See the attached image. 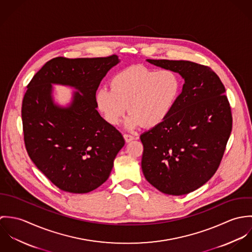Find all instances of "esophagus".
<instances>
[{"instance_id": "esophagus-1", "label": "esophagus", "mask_w": 252, "mask_h": 252, "mask_svg": "<svg viewBox=\"0 0 252 252\" xmlns=\"http://www.w3.org/2000/svg\"><path fill=\"white\" fill-rule=\"evenodd\" d=\"M124 139H125L126 143H129V142L133 141L135 139V137L133 135H130V134H124Z\"/></svg>"}]
</instances>
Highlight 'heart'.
Listing matches in <instances>:
<instances>
[{
  "instance_id": "heart-1",
  "label": "heart",
  "mask_w": 252,
  "mask_h": 252,
  "mask_svg": "<svg viewBox=\"0 0 252 252\" xmlns=\"http://www.w3.org/2000/svg\"><path fill=\"white\" fill-rule=\"evenodd\" d=\"M111 88L101 87L96 94L98 108L111 125L120 122L127 108L128 128L141 124L152 128L171 113L180 96L179 75L169 69L152 70L144 66L128 67L113 75Z\"/></svg>"
}]
</instances>
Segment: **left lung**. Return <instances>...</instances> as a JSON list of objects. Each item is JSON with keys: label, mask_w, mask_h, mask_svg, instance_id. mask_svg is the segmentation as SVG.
I'll use <instances>...</instances> for the list:
<instances>
[{"label": "left lung", "mask_w": 252, "mask_h": 252, "mask_svg": "<svg viewBox=\"0 0 252 252\" xmlns=\"http://www.w3.org/2000/svg\"><path fill=\"white\" fill-rule=\"evenodd\" d=\"M146 61L179 72L184 84L169 116L141 135L144 178L162 193L188 194L210 180L222 160L233 121L225 87L208 66Z\"/></svg>", "instance_id": "obj_1"}]
</instances>
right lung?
<instances>
[{
  "label": "right lung",
  "instance_id": "right-lung-1",
  "mask_svg": "<svg viewBox=\"0 0 252 252\" xmlns=\"http://www.w3.org/2000/svg\"><path fill=\"white\" fill-rule=\"evenodd\" d=\"M119 61L116 55L56 57L27 86L21 109L27 152L36 168L63 191L88 193L102 185L125 144L121 133L100 115L96 102L102 79ZM52 84L78 90L69 107L54 103Z\"/></svg>",
  "mask_w": 252,
  "mask_h": 252
}]
</instances>
